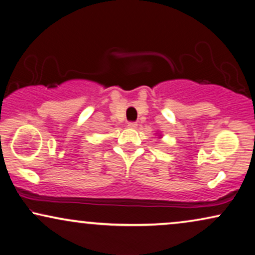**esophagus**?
I'll use <instances>...</instances> for the list:
<instances>
[{
	"label": "esophagus",
	"mask_w": 255,
	"mask_h": 255,
	"mask_svg": "<svg viewBox=\"0 0 255 255\" xmlns=\"http://www.w3.org/2000/svg\"><path fill=\"white\" fill-rule=\"evenodd\" d=\"M127 127L129 128V129H135V128L137 127V124H136V122H128Z\"/></svg>",
	"instance_id": "obj_1"
}]
</instances>
